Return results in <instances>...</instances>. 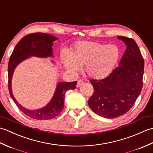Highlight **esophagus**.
<instances>
[{
  "label": "esophagus",
  "instance_id": "34e87169",
  "mask_svg": "<svg viewBox=\"0 0 153 153\" xmlns=\"http://www.w3.org/2000/svg\"><path fill=\"white\" fill-rule=\"evenodd\" d=\"M84 84V82H83V81L82 80H78V82H77V87H79L80 86L83 85Z\"/></svg>",
  "mask_w": 153,
  "mask_h": 153
}]
</instances>
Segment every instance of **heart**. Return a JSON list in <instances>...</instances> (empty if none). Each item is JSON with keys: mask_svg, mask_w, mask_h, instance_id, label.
I'll return each instance as SVG.
<instances>
[{"mask_svg": "<svg viewBox=\"0 0 153 153\" xmlns=\"http://www.w3.org/2000/svg\"><path fill=\"white\" fill-rule=\"evenodd\" d=\"M120 55V48L116 45L80 41L75 44L70 54L63 55L62 61L64 67L71 71H77L81 66L86 65L87 76L100 80L112 72Z\"/></svg>", "mask_w": 153, "mask_h": 153, "instance_id": "1", "label": "heart"}]
</instances>
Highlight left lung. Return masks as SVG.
Segmentation results:
<instances>
[{"label":"left lung","mask_w":153,"mask_h":153,"mask_svg":"<svg viewBox=\"0 0 153 153\" xmlns=\"http://www.w3.org/2000/svg\"><path fill=\"white\" fill-rule=\"evenodd\" d=\"M126 50L119 64L106 78L90 82L94 93L89 106L97 115L114 118L128 112L134 106L143 87L144 60L136 42L123 36Z\"/></svg>","instance_id":"left-lung-1"}]
</instances>
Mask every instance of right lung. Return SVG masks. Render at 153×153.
<instances>
[{
	"mask_svg": "<svg viewBox=\"0 0 153 153\" xmlns=\"http://www.w3.org/2000/svg\"><path fill=\"white\" fill-rule=\"evenodd\" d=\"M57 38L43 33H35L25 35L16 45L9 60L8 66V90L11 98L21 111L31 118L39 120H50L57 116L64 108L65 93L69 89L76 88L77 82H60L58 83L54 96L43 108L27 110L21 106L14 98L12 91L11 82L13 73L18 65L30 56L40 58L52 57L53 42Z\"/></svg>",
	"mask_w": 153,
	"mask_h": 153,
	"instance_id": "add662e5",
	"label": "right lung"
}]
</instances>
